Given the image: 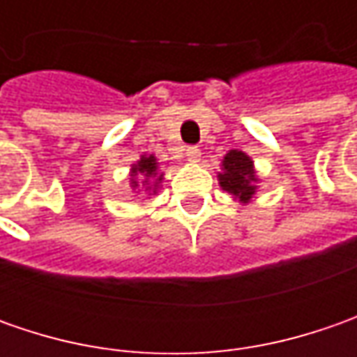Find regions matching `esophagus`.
<instances>
[{
    "label": "esophagus",
    "instance_id": "1",
    "mask_svg": "<svg viewBox=\"0 0 357 357\" xmlns=\"http://www.w3.org/2000/svg\"><path fill=\"white\" fill-rule=\"evenodd\" d=\"M186 158H188L190 162H199L200 151L197 146H188V149H186Z\"/></svg>",
    "mask_w": 357,
    "mask_h": 357
}]
</instances>
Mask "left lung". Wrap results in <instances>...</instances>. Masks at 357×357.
Returning <instances> with one entry per match:
<instances>
[{
	"label": "left lung",
	"instance_id": "1",
	"mask_svg": "<svg viewBox=\"0 0 357 357\" xmlns=\"http://www.w3.org/2000/svg\"><path fill=\"white\" fill-rule=\"evenodd\" d=\"M222 171L218 172V185L240 204L252 202L258 190V174L254 169V160L238 149L228 151L222 158Z\"/></svg>",
	"mask_w": 357,
	"mask_h": 357
}]
</instances>
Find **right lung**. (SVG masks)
Masks as SVG:
<instances>
[{
	"instance_id": "add662e5",
	"label": "right lung",
	"mask_w": 357,
	"mask_h": 357,
	"mask_svg": "<svg viewBox=\"0 0 357 357\" xmlns=\"http://www.w3.org/2000/svg\"><path fill=\"white\" fill-rule=\"evenodd\" d=\"M162 172L158 169V160L155 155H141V158L130 165V188L132 190H141L143 185L144 192L149 195H157L162 183Z\"/></svg>"
}]
</instances>
